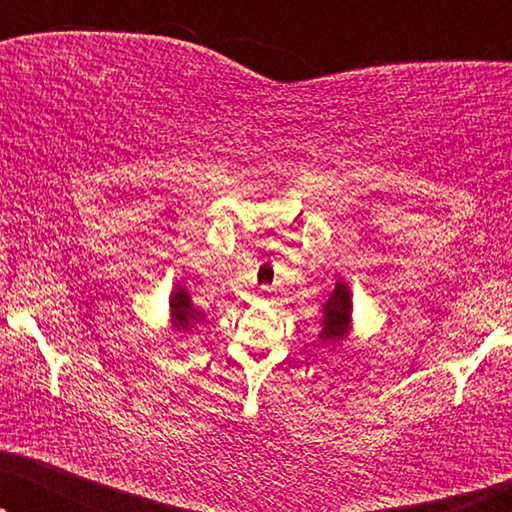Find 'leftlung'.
<instances>
[{
	"label": "left lung",
	"instance_id": "left-lung-1",
	"mask_svg": "<svg viewBox=\"0 0 512 512\" xmlns=\"http://www.w3.org/2000/svg\"><path fill=\"white\" fill-rule=\"evenodd\" d=\"M349 317H352V300H349L347 284L340 282L324 305V321H321L319 340L326 342V345H335V342L345 340L349 331Z\"/></svg>",
	"mask_w": 512,
	"mask_h": 512
}]
</instances>
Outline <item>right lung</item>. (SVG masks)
I'll use <instances>...</instances> for the list:
<instances>
[{"mask_svg":"<svg viewBox=\"0 0 512 512\" xmlns=\"http://www.w3.org/2000/svg\"><path fill=\"white\" fill-rule=\"evenodd\" d=\"M170 307H172V324L174 328H179V331H193L195 324L205 321V314L195 310L191 303V296H188L181 286L172 293Z\"/></svg>","mask_w":512,"mask_h":512,"instance_id":"right-lung-1","label":"right lung"}]
</instances>
